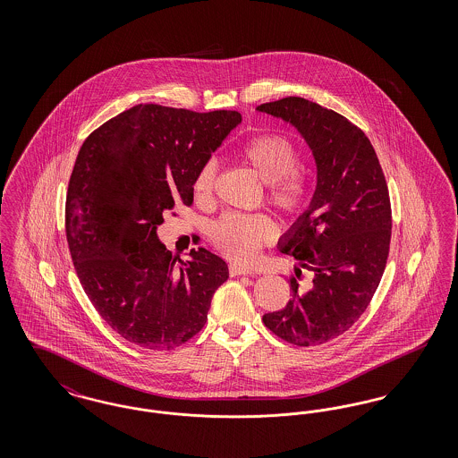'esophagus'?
Masks as SVG:
<instances>
[{"label": "esophagus", "instance_id": "1", "mask_svg": "<svg viewBox=\"0 0 458 458\" xmlns=\"http://www.w3.org/2000/svg\"><path fill=\"white\" fill-rule=\"evenodd\" d=\"M228 271H230L232 276H240V275H250V276H254V275H256V271L247 269V267H240L237 264H230Z\"/></svg>", "mask_w": 458, "mask_h": 458}]
</instances>
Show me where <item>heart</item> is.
Returning <instances> with one entry per match:
<instances>
[{
  "label": "heart",
  "instance_id": "obj_1",
  "mask_svg": "<svg viewBox=\"0 0 458 458\" xmlns=\"http://www.w3.org/2000/svg\"><path fill=\"white\" fill-rule=\"evenodd\" d=\"M243 159L266 182L267 202L290 221L304 218L312 206L314 183L301 170L302 151L284 133L267 131L252 137L242 149ZM218 183V163L204 161L194 180L199 200H211ZM275 223L264 213H226L208 230V239L223 256L240 264L256 261L262 247L275 239Z\"/></svg>",
  "mask_w": 458,
  "mask_h": 458
}]
</instances>
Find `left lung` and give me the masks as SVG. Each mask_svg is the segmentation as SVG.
Returning a JSON list of instances; mask_svg holds the SVG:
<instances>
[{
    "label": "left lung",
    "instance_id": "1",
    "mask_svg": "<svg viewBox=\"0 0 458 458\" xmlns=\"http://www.w3.org/2000/svg\"><path fill=\"white\" fill-rule=\"evenodd\" d=\"M304 135L318 165L312 206L282 240V252L312 273L290 276L292 301L262 323L295 347L323 345L355 325L385 273L392 240L386 178L368 135L344 114L304 98L258 106Z\"/></svg>",
    "mask_w": 458,
    "mask_h": 458
}]
</instances>
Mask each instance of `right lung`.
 Wrapping results in <instances>:
<instances>
[{"mask_svg":"<svg viewBox=\"0 0 458 458\" xmlns=\"http://www.w3.org/2000/svg\"><path fill=\"white\" fill-rule=\"evenodd\" d=\"M240 120L233 109L137 105L79 151L66 192L70 256L98 314L137 347L174 350L196 336L228 278L226 262L202 247L176 266L156 228L192 206L200 165Z\"/></svg>","mask_w":458,"mask_h":458,"instance_id":"add662e5","label":"right lung"}]
</instances>
